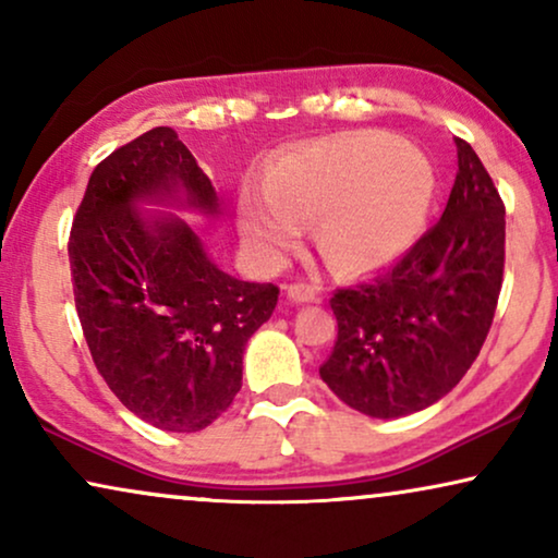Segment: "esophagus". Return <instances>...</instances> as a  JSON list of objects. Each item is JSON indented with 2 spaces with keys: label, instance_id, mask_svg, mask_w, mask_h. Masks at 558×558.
Listing matches in <instances>:
<instances>
[{
  "label": "esophagus",
  "instance_id": "esophagus-1",
  "mask_svg": "<svg viewBox=\"0 0 558 558\" xmlns=\"http://www.w3.org/2000/svg\"><path fill=\"white\" fill-rule=\"evenodd\" d=\"M284 292H287V300L294 302V304L317 302V289L310 287V284H289Z\"/></svg>",
  "mask_w": 558,
  "mask_h": 558
}]
</instances>
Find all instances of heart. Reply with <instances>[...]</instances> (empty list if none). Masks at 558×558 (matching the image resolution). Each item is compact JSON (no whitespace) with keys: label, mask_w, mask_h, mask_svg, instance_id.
I'll list each match as a JSON object with an SVG mask.
<instances>
[{"label":"heart","mask_w":558,"mask_h":558,"mask_svg":"<svg viewBox=\"0 0 558 558\" xmlns=\"http://www.w3.org/2000/svg\"><path fill=\"white\" fill-rule=\"evenodd\" d=\"M437 172L414 144L386 132L332 136L289 149L264 187L235 197L241 239L279 264L315 218V243L335 271L371 274L399 262L429 220Z\"/></svg>","instance_id":"1"}]
</instances>
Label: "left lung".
Returning <instances> with one entry per match:
<instances>
[{
  "label": "left lung",
  "instance_id": "1",
  "mask_svg": "<svg viewBox=\"0 0 558 558\" xmlns=\"http://www.w3.org/2000/svg\"><path fill=\"white\" fill-rule=\"evenodd\" d=\"M439 223L391 269L338 289V340L319 376L373 418L416 414L452 391L483 348L506 264V208L468 142Z\"/></svg>",
  "mask_w": 558,
  "mask_h": 558
}]
</instances>
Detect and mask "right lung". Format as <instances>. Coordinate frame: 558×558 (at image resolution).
<instances>
[{"mask_svg":"<svg viewBox=\"0 0 558 558\" xmlns=\"http://www.w3.org/2000/svg\"><path fill=\"white\" fill-rule=\"evenodd\" d=\"M208 174L170 126L90 174L68 256L88 350L124 407L162 432H201L241 391L243 350L279 289L226 274L193 220H216Z\"/></svg>","mask_w":558,"mask_h":558,"instance_id":"obj_1","label":"right lung"}]
</instances>
